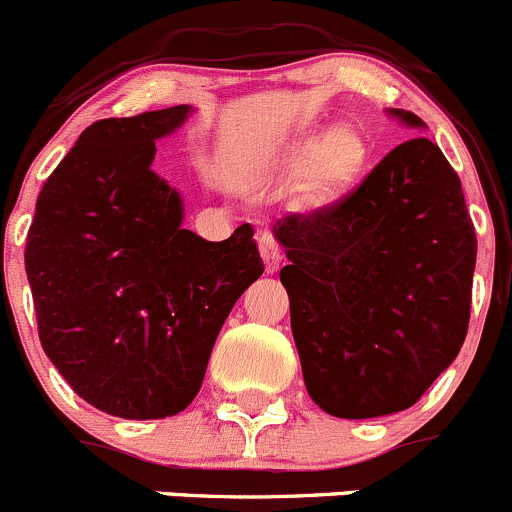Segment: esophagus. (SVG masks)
Here are the masks:
<instances>
[{
    "instance_id": "34e87169",
    "label": "esophagus",
    "mask_w": 512,
    "mask_h": 512,
    "mask_svg": "<svg viewBox=\"0 0 512 512\" xmlns=\"http://www.w3.org/2000/svg\"><path fill=\"white\" fill-rule=\"evenodd\" d=\"M256 241H258V254H261L263 266H266V273H276L283 258L276 236H273L271 231H261V234L256 236Z\"/></svg>"
}]
</instances>
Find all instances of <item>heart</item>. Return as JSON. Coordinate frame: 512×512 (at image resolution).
<instances>
[{
  "instance_id": "obj_1",
  "label": "heart",
  "mask_w": 512,
  "mask_h": 512,
  "mask_svg": "<svg viewBox=\"0 0 512 512\" xmlns=\"http://www.w3.org/2000/svg\"><path fill=\"white\" fill-rule=\"evenodd\" d=\"M366 159V139L351 126H338L321 141H301L291 151L293 169H308L303 196L316 206L338 199L358 179Z\"/></svg>"
}]
</instances>
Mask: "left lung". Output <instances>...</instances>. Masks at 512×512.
<instances>
[{"mask_svg": "<svg viewBox=\"0 0 512 512\" xmlns=\"http://www.w3.org/2000/svg\"><path fill=\"white\" fill-rule=\"evenodd\" d=\"M273 234L291 261L281 283L308 396L336 418L411 408L463 346L478 251L438 144L403 141L351 194Z\"/></svg>", "mask_w": 512, "mask_h": 512, "instance_id": "left-lung-1", "label": "left lung"}]
</instances>
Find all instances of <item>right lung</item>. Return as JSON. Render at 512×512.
<instances>
[{
	"label": "right lung",
	"instance_id": "obj_1",
	"mask_svg": "<svg viewBox=\"0 0 512 512\" xmlns=\"http://www.w3.org/2000/svg\"><path fill=\"white\" fill-rule=\"evenodd\" d=\"M191 106L86 126L37 199L24 266L39 341L77 396L109 416H176L211 348L263 273L254 229L226 241L181 229L179 191L151 171L156 139Z\"/></svg>",
	"mask_w": 512,
	"mask_h": 512
}]
</instances>
